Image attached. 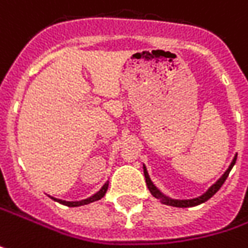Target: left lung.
Returning <instances> with one entry per match:
<instances>
[{
  "label": "left lung",
  "mask_w": 248,
  "mask_h": 248,
  "mask_svg": "<svg viewBox=\"0 0 248 248\" xmlns=\"http://www.w3.org/2000/svg\"><path fill=\"white\" fill-rule=\"evenodd\" d=\"M236 158H237V155H236L233 160H232V163H231V166L228 167V170H226L225 173L222 174V177L218 180L217 183L213 184L211 186H210L209 189L206 191V192L203 193L202 196L199 198H195V199H186V201H178V199H171V198H167L165 196L163 193L159 191L158 188L152 184L151 181L150 175H148V171H147V169L144 166V175H145V183H147V186H148V189H150V192L152 193V196L154 198H156L159 201L162 202L163 204H167V206H173V207H193V206H198V204H201V203H204V202H207L211 198V196H214L216 193L218 192V189L222 186V184L225 183V180L228 178V175H229V171L232 170V167L236 163Z\"/></svg>",
  "instance_id": "obj_1"
}]
</instances>
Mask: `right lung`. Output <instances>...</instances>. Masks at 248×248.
<instances>
[{
    "label": "right lung",
    "instance_id": "1",
    "mask_svg": "<svg viewBox=\"0 0 248 248\" xmlns=\"http://www.w3.org/2000/svg\"><path fill=\"white\" fill-rule=\"evenodd\" d=\"M108 189V183H106L103 186H101V189L98 191L97 193H94L93 196H90L88 199H83V201H79V202H65V201H62V199H55V198H52L53 201L59 202V203H62V204H65V206H68V207H78V206H83V204H89L92 202H96V201H100L106 192H107Z\"/></svg>",
    "mask_w": 248,
    "mask_h": 248
}]
</instances>
